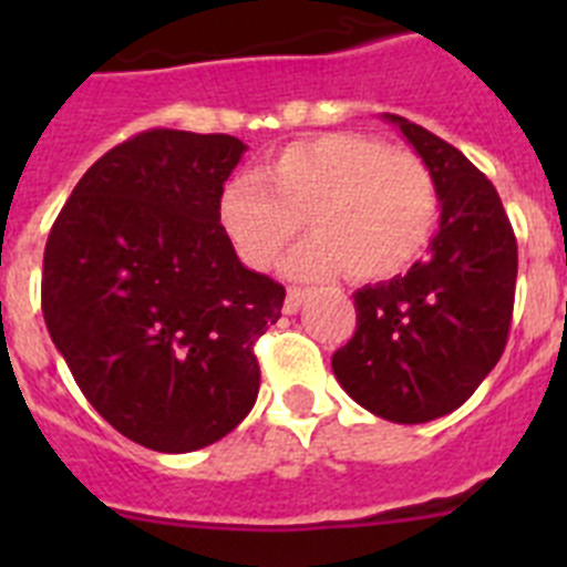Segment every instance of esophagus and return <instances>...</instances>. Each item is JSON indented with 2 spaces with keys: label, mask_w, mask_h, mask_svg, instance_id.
<instances>
[{
  "label": "esophagus",
  "mask_w": 567,
  "mask_h": 567,
  "mask_svg": "<svg viewBox=\"0 0 567 567\" xmlns=\"http://www.w3.org/2000/svg\"><path fill=\"white\" fill-rule=\"evenodd\" d=\"M303 298H307V289H289L287 292V300H284V312L287 315H295L300 309V303H303Z\"/></svg>",
  "instance_id": "34e87169"
}]
</instances>
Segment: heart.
<instances>
[{"mask_svg":"<svg viewBox=\"0 0 567 567\" xmlns=\"http://www.w3.org/2000/svg\"><path fill=\"white\" fill-rule=\"evenodd\" d=\"M437 184L423 158L358 133H327L280 150L255 178H235L218 224L238 258L267 269L300 221L312 229L284 264L292 278L349 272L385 280L412 267L437 224Z\"/></svg>","mask_w":567,"mask_h":567,"instance_id":"1","label":"heart"}]
</instances>
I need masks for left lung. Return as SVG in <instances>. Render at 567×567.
Instances as JSON below:
<instances>
[{
	"instance_id": "left-lung-1",
	"label": "left lung",
	"mask_w": 567,
	"mask_h": 567,
	"mask_svg": "<svg viewBox=\"0 0 567 567\" xmlns=\"http://www.w3.org/2000/svg\"><path fill=\"white\" fill-rule=\"evenodd\" d=\"M389 124L432 169L440 227L429 258L354 292L358 329L332 354L343 392L392 423H429L474 394L505 349L517 287V238L494 184L403 115Z\"/></svg>"
}]
</instances>
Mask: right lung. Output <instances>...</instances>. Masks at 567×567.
<instances>
[{"label": "right lung", "instance_id": "right-lung-1", "mask_svg": "<svg viewBox=\"0 0 567 567\" xmlns=\"http://www.w3.org/2000/svg\"><path fill=\"white\" fill-rule=\"evenodd\" d=\"M235 135L147 130L104 153L44 247L42 312L90 405L133 443L187 454L252 412L255 340L287 289L218 224Z\"/></svg>", "mask_w": 567, "mask_h": 567}]
</instances>
